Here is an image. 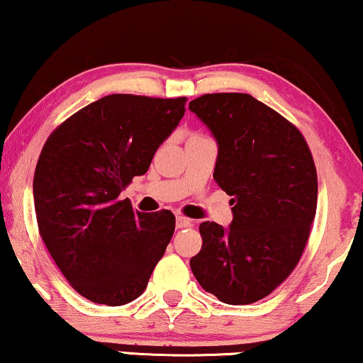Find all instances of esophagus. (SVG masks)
Instances as JSON below:
<instances>
[{
    "instance_id": "esophagus-1",
    "label": "esophagus",
    "mask_w": 363,
    "mask_h": 363,
    "mask_svg": "<svg viewBox=\"0 0 363 363\" xmlns=\"http://www.w3.org/2000/svg\"><path fill=\"white\" fill-rule=\"evenodd\" d=\"M176 226H177L179 229H182V228H191V226H192V221H191V219L184 218V216H177Z\"/></svg>"
}]
</instances>
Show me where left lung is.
<instances>
[{"mask_svg": "<svg viewBox=\"0 0 363 363\" xmlns=\"http://www.w3.org/2000/svg\"><path fill=\"white\" fill-rule=\"evenodd\" d=\"M191 112L218 142L214 181L233 196L231 226L201 223L191 269L228 305H250L290 277L308 242L318 181L310 147L286 118L247 94H206Z\"/></svg>", "mask_w": 363, "mask_h": 363, "instance_id": "1", "label": "left lung"}]
</instances>
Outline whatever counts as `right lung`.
<instances>
[{
	"label": "right lung",
	"instance_id": "right-lung-1",
	"mask_svg": "<svg viewBox=\"0 0 363 363\" xmlns=\"http://www.w3.org/2000/svg\"><path fill=\"white\" fill-rule=\"evenodd\" d=\"M186 100L107 95L67 118L41 149L33 179L40 236L73 290L94 303L139 298L171 242V211L139 213L121 192L147 172Z\"/></svg>",
	"mask_w": 363,
	"mask_h": 363
}]
</instances>
